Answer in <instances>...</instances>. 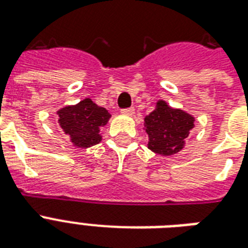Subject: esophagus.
Returning a JSON list of instances; mask_svg holds the SVG:
<instances>
[{
	"mask_svg": "<svg viewBox=\"0 0 248 248\" xmlns=\"http://www.w3.org/2000/svg\"><path fill=\"white\" fill-rule=\"evenodd\" d=\"M121 113L124 114V116H134V113H135V109L134 108H126V109H122Z\"/></svg>",
	"mask_w": 248,
	"mask_h": 248,
	"instance_id": "1",
	"label": "esophagus"
}]
</instances>
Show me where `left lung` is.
<instances>
[{
    "label": "left lung",
    "instance_id": "1",
    "mask_svg": "<svg viewBox=\"0 0 248 248\" xmlns=\"http://www.w3.org/2000/svg\"><path fill=\"white\" fill-rule=\"evenodd\" d=\"M194 127V117L183 109L172 108L165 100L155 103V109L144 118L148 148L161 155H172L185 145V139Z\"/></svg>",
    "mask_w": 248,
    "mask_h": 248
}]
</instances>
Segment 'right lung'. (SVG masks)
<instances>
[{"label":"right lung","mask_w":248,"mask_h":248,"mask_svg":"<svg viewBox=\"0 0 248 248\" xmlns=\"http://www.w3.org/2000/svg\"><path fill=\"white\" fill-rule=\"evenodd\" d=\"M56 114L58 124L71 143L82 149L100 143V128L110 118L108 110L95 104L90 97L81 100L78 104L59 109Z\"/></svg>","instance_id":"1"}]
</instances>
